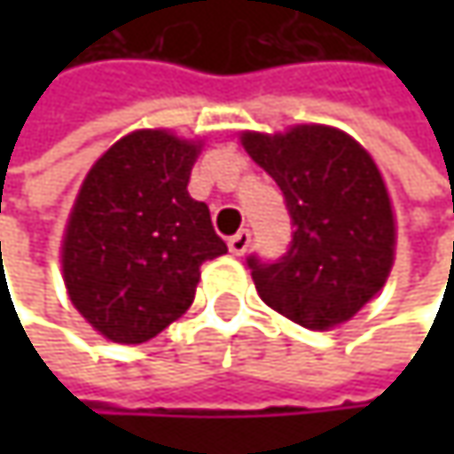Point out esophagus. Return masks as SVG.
I'll return each mask as SVG.
<instances>
[{
	"label": "esophagus",
	"instance_id": "esophagus-1",
	"mask_svg": "<svg viewBox=\"0 0 454 454\" xmlns=\"http://www.w3.org/2000/svg\"><path fill=\"white\" fill-rule=\"evenodd\" d=\"M249 239H252L249 228H241L239 233H233V236L228 239V249H231V254L241 257V254L247 252V247H249Z\"/></svg>",
	"mask_w": 454,
	"mask_h": 454
}]
</instances>
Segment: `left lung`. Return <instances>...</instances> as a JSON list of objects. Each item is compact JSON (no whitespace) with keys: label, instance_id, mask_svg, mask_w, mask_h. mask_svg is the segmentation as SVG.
Returning a JSON list of instances; mask_svg holds the SVG:
<instances>
[{"label":"left lung","instance_id":"obj_1","mask_svg":"<svg viewBox=\"0 0 454 454\" xmlns=\"http://www.w3.org/2000/svg\"><path fill=\"white\" fill-rule=\"evenodd\" d=\"M239 138L281 186L294 221L278 262L249 257L260 300L313 331L352 320L384 289L397 249V218L376 160L357 138L323 123Z\"/></svg>","mask_w":454,"mask_h":454}]
</instances>
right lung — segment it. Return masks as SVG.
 Returning <instances> with one entry per match:
<instances>
[{"instance_id": "1", "label": "right lung", "mask_w": 454, "mask_h": 454, "mask_svg": "<svg viewBox=\"0 0 454 454\" xmlns=\"http://www.w3.org/2000/svg\"><path fill=\"white\" fill-rule=\"evenodd\" d=\"M202 138L138 129L86 173L59 244L67 297L115 344H141L184 316L202 262L226 254L205 202L186 184Z\"/></svg>"}]
</instances>
